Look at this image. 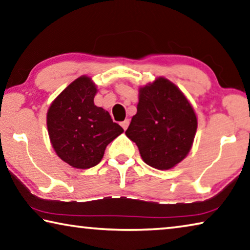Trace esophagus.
<instances>
[{"label":"esophagus","instance_id":"obj_1","mask_svg":"<svg viewBox=\"0 0 250 250\" xmlns=\"http://www.w3.org/2000/svg\"><path fill=\"white\" fill-rule=\"evenodd\" d=\"M129 124H130L129 119H125V121L121 122V126H122V128H124L125 130H126V128H128V126H129Z\"/></svg>","mask_w":250,"mask_h":250}]
</instances>
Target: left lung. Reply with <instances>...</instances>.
Here are the masks:
<instances>
[{
	"label": "left lung",
	"instance_id": "8db88e82",
	"mask_svg": "<svg viewBox=\"0 0 250 250\" xmlns=\"http://www.w3.org/2000/svg\"><path fill=\"white\" fill-rule=\"evenodd\" d=\"M196 130L197 117L184 93L159 78L140 89L137 113L125 134L146 165L168 170L187 156Z\"/></svg>",
	"mask_w": 250,
	"mask_h": 250
}]
</instances>
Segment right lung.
Here are the masks:
<instances>
[{
    "label": "right lung",
    "mask_w": 250,
    "mask_h": 250,
    "mask_svg": "<svg viewBox=\"0 0 250 250\" xmlns=\"http://www.w3.org/2000/svg\"><path fill=\"white\" fill-rule=\"evenodd\" d=\"M97 88L80 77L62 91L46 116L47 131L55 152L78 169L97 166L111 141L124 132L108 111L94 105Z\"/></svg>",
    "instance_id": "obj_1"
}]
</instances>
